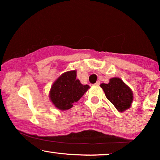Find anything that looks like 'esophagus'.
Returning <instances> with one entry per match:
<instances>
[{
    "label": "esophagus",
    "instance_id": "esophagus-1",
    "mask_svg": "<svg viewBox=\"0 0 160 160\" xmlns=\"http://www.w3.org/2000/svg\"><path fill=\"white\" fill-rule=\"evenodd\" d=\"M95 86H99V85H100V82L97 81V82L95 83Z\"/></svg>",
    "mask_w": 160,
    "mask_h": 160
}]
</instances>
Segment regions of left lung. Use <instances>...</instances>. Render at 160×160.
I'll return each instance as SVG.
<instances>
[{
    "instance_id": "1",
    "label": "left lung",
    "mask_w": 160,
    "mask_h": 160,
    "mask_svg": "<svg viewBox=\"0 0 160 160\" xmlns=\"http://www.w3.org/2000/svg\"><path fill=\"white\" fill-rule=\"evenodd\" d=\"M100 86L119 112H124L131 107L134 98L132 90L120 78H113L108 83H102Z\"/></svg>"
}]
</instances>
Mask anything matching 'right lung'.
<instances>
[{"instance_id": "right-lung-1", "label": "right lung", "mask_w": 160, "mask_h": 160, "mask_svg": "<svg viewBox=\"0 0 160 160\" xmlns=\"http://www.w3.org/2000/svg\"><path fill=\"white\" fill-rule=\"evenodd\" d=\"M76 78L77 71L73 70L63 73L53 82L49 96L57 109L66 111L71 108L89 89V85H82Z\"/></svg>"}]
</instances>
